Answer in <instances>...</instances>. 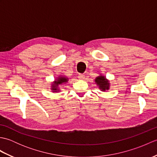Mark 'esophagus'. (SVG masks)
<instances>
[{"instance_id": "34e87169", "label": "esophagus", "mask_w": 157, "mask_h": 157, "mask_svg": "<svg viewBox=\"0 0 157 157\" xmlns=\"http://www.w3.org/2000/svg\"><path fill=\"white\" fill-rule=\"evenodd\" d=\"M78 78L79 79H85V75H83V74H79L78 75Z\"/></svg>"}]
</instances>
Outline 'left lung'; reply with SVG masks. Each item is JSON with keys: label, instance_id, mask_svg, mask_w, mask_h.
I'll list each match as a JSON object with an SVG mask.
<instances>
[{"label": "left lung", "instance_id": "8db88e82", "mask_svg": "<svg viewBox=\"0 0 157 157\" xmlns=\"http://www.w3.org/2000/svg\"><path fill=\"white\" fill-rule=\"evenodd\" d=\"M100 75L97 76L95 78V83L97 86H98V88L101 90L102 92H106L108 91L110 88V82L109 79L106 78L105 75H102L101 73H99Z\"/></svg>", "mask_w": 157, "mask_h": 157}]
</instances>
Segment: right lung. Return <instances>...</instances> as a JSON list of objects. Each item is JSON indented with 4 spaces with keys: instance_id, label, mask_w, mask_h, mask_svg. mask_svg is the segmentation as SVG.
Masks as SVG:
<instances>
[{
    "instance_id": "obj_1",
    "label": "right lung",
    "mask_w": 157,
    "mask_h": 157,
    "mask_svg": "<svg viewBox=\"0 0 157 157\" xmlns=\"http://www.w3.org/2000/svg\"><path fill=\"white\" fill-rule=\"evenodd\" d=\"M69 78L67 77H66L65 75H59L57 78H56L55 79V80L52 82L51 86V90L53 93H58L61 90H60L59 86H62L63 84H66L67 82H68Z\"/></svg>"
}]
</instances>
